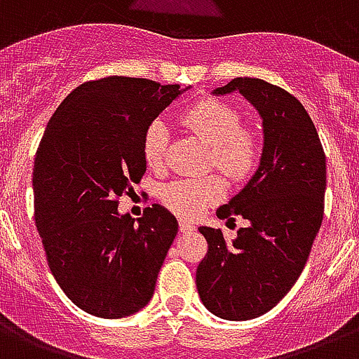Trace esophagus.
<instances>
[{"label": "esophagus", "mask_w": 359, "mask_h": 359, "mask_svg": "<svg viewBox=\"0 0 359 359\" xmlns=\"http://www.w3.org/2000/svg\"><path fill=\"white\" fill-rule=\"evenodd\" d=\"M180 229L183 233H189V231H194V226L189 220H180Z\"/></svg>", "instance_id": "esophagus-1"}]
</instances>
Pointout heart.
Instances as JSON below:
<instances>
[{"label":"heart","instance_id":"1","mask_svg":"<svg viewBox=\"0 0 359 359\" xmlns=\"http://www.w3.org/2000/svg\"><path fill=\"white\" fill-rule=\"evenodd\" d=\"M183 124L211 146L209 163L226 176L241 182L256 170L261 144L257 135L241 128V113L233 105L220 100H203L189 107L182 116ZM168 126L154 120L142 137V156L146 165L157 170L165 161ZM224 182L219 176L180 177L159 189V198L166 208L180 217H196L224 194Z\"/></svg>","mask_w":359,"mask_h":359}]
</instances>
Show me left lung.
I'll return each mask as SVG.
<instances>
[{"label":"left lung","instance_id":"left-lung-1","mask_svg":"<svg viewBox=\"0 0 359 359\" xmlns=\"http://www.w3.org/2000/svg\"><path fill=\"white\" fill-rule=\"evenodd\" d=\"M239 93L263 128L259 165L245 187L217 209L219 219L248 220L231 243L200 226L208 254L196 269L200 300L226 320L271 311L291 291L308 261L325 213L326 157L304 105L287 90L254 77H235L213 96Z\"/></svg>","mask_w":359,"mask_h":359}]
</instances>
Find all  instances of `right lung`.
<instances>
[{
	"instance_id": "add662e5",
	"label": "right lung",
	"mask_w": 359,
	"mask_h": 359,
	"mask_svg": "<svg viewBox=\"0 0 359 359\" xmlns=\"http://www.w3.org/2000/svg\"><path fill=\"white\" fill-rule=\"evenodd\" d=\"M191 87L111 76L72 90L40 140L34 220L50 271L77 308L103 319L150 302L176 217L154 203L137 222L116 198L144 176L146 128Z\"/></svg>"
}]
</instances>
